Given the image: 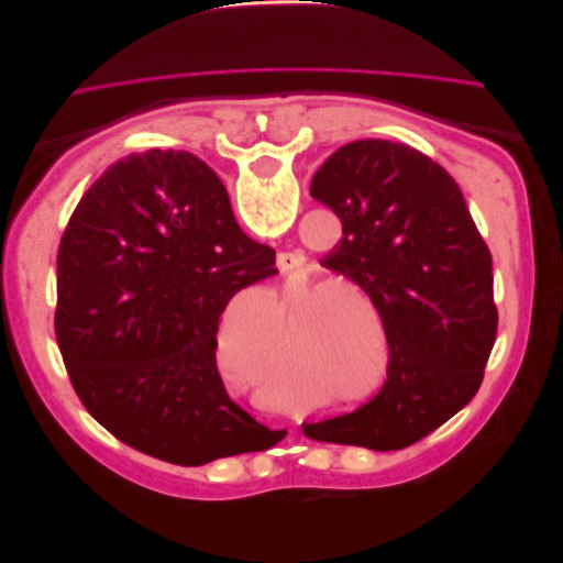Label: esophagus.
Instances as JSON below:
<instances>
[{
  "label": "esophagus",
  "mask_w": 563,
  "mask_h": 563,
  "mask_svg": "<svg viewBox=\"0 0 563 563\" xmlns=\"http://www.w3.org/2000/svg\"><path fill=\"white\" fill-rule=\"evenodd\" d=\"M277 265L282 272H294L296 267H300V258L296 253H279Z\"/></svg>",
  "instance_id": "obj_1"
}]
</instances>
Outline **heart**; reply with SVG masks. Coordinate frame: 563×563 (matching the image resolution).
I'll list each match as a JSON object with an SVG mask.
<instances>
[{"label": "heart", "instance_id": "1", "mask_svg": "<svg viewBox=\"0 0 563 563\" xmlns=\"http://www.w3.org/2000/svg\"><path fill=\"white\" fill-rule=\"evenodd\" d=\"M340 291L356 294L366 308L373 310L371 298L345 279H329L319 286H314L312 279H302L284 288L277 327L267 333L265 343L258 347V366L267 399L284 401L294 391L291 376L296 367L287 352V323L296 309L299 310L297 334L306 335L303 347L297 355V366L312 387L327 391V395H352L368 385L373 376L371 352L366 345L371 338V321L360 305ZM246 317H251V312H246ZM220 360L232 371L242 364L240 327L223 333ZM373 397L376 391L331 399V404L343 411V408L366 406Z\"/></svg>", "mask_w": 563, "mask_h": 563}]
</instances>
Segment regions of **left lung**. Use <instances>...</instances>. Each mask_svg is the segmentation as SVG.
I'll return each mask as SVG.
<instances>
[{
    "label": "left lung",
    "instance_id": "obj_1",
    "mask_svg": "<svg viewBox=\"0 0 563 563\" xmlns=\"http://www.w3.org/2000/svg\"><path fill=\"white\" fill-rule=\"evenodd\" d=\"M310 192L340 218L343 240L321 258L383 319L389 366L378 397L347 416L305 422L329 444L397 451L467 406L498 331L493 258L457 183L422 152L389 141L347 143Z\"/></svg>",
    "mask_w": 563,
    "mask_h": 563
}]
</instances>
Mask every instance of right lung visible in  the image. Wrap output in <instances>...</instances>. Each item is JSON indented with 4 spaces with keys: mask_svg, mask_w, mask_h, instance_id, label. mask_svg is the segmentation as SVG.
Returning <instances> with one entry per match:
<instances>
[{
    "mask_svg": "<svg viewBox=\"0 0 563 563\" xmlns=\"http://www.w3.org/2000/svg\"><path fill=\"white\" fill-rule=\"evenodd\" d=\"M225 185L190 152L119 159L77 203L58 249L56 340L87 411L126 446L183 467L286 437L236 406L216 364L230 298L275 277Z\"/></svg>",
    "mask_w": 563,
    "mask_h": 563,
    "instance_id": "obj_1",
    "label": "right lung"
}]
</instances>
